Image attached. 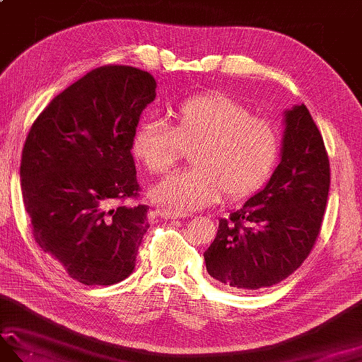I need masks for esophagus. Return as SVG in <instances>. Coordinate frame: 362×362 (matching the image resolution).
I'll list each match as a JSON object with an SVG mask.
<instances>
[{
    "label": "esophagus",
    "mask_w": 362,
    "mask_h": 362,
    "mask_svg": "<svg viewBox=\"0 0 362 362\" xmlns=\"http://www.w3.org/2000/svg\"><path fill=\"white\" fill-rule=\"evenodd\" d=\"M157 213L160 214L161 218H165V219H180V218H187L188 216L187 213L163 209V206H157Z\"/></svg>",
    "instance_id": "esophagus-1"
}]
</instances>
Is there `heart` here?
Segmentation results:
<instances>
[{"label": "heart", "mask_w": 362, "mask_h": 362, "mask_svg": "<svg viewBox=\"0 0 362 362\" xmlns=\"http://www.w3.org/2000/svg\"><path fill=\"white\" fill-rule=\"evenodd\" d=\"M191 149L194 168L175 173L152 189L174 210H199L253 196L271 179L280 157V135L271 121L252 117L243 103L224 93L191 96L173 117L141 122L132 151L153 175H163Z\"/></svg>", "instance_id": "1"}]
</instances>
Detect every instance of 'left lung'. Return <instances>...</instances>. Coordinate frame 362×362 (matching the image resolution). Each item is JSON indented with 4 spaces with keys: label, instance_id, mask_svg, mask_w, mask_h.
<instances>
[{
    "label": "left lung",
    "instance_id": "obj_1",
    "mask_svg": "<svg viewBox=\"0 0 362 362\" xmlns=\"http://www.w3.org/2000/svg\"><path fill=\"white\" fill-rule=\"evenodd\" d=\"M281 161L267 185L219 221L206 271L227 288L255 291L297 271L316 244L329 189V160L305 104L284 113Z\"/></svg>",
    "mask_w": 362,
    "mask_h": 362
}]
</instances>
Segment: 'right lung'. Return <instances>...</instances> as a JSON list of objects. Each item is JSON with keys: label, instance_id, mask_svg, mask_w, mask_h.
<instances>
[{"label": "right lung", "instance_id": "1", "mask_svg": "<svg viewBox=\"0 0 362 362\" xmlns=\"http://www.w3.org/2000/svg\"><path fill=\"white\" fill-rule=\"evenodd\" d=\"M156 79L127 65H105L64 90L30 126L20 180L33 236L82 284L127 279L144 233L132 140Z\"/></svg>", "mask_w": 362, "mask_h": 362}]
</instances>
